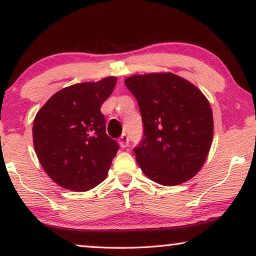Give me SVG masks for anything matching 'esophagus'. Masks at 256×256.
Instances as JSON below:
<instances>
[{
	"instance_id": "obj_1",
	"label": "esophagus",
	"mask_w": 256,
	"mask_h": 256,
	"mask_svg": "<svg viewBox=\"0 0 256 256\" xmlns=\"http://www.w3.org/2000/svg\"><path fill=\"white\" fill-rule=\"evenodd\" d=\"M118 144H120L121 148H127L129 144V138L126 134H122L121 138H118Z\"/></svg>"
}]
</instances>
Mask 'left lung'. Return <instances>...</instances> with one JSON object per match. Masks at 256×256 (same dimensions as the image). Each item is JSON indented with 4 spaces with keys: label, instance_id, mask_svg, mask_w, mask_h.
<instances>
[{
    "label": "left lung",
    "instance_id": "obj_1",
    "mask_svg": "<svg viewBox=\"0 0 256 256\" xmlns=\"http://www.w3.org/2000/svg\"><path fill=\"white\" fill-rule=\"evenodd\" d=\"M124 84L138 100L144 126V138L134 149L143 174L164 186L194 177L213 140V114L206 96L171 72L130 76Z\"/></svg>",
    "mask_w": 256,
    "mask_h": 256
}]
</instances>
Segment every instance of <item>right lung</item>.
<instances>
[{
  "instance_id": "add662e5",
  "label": "right lung",
  "mask_w": 256,
  "mask_h": 256,
  "mask_svg": "<svg viewBox=\"0 0 256 256\" xmlns=\"http://www.w3.org/2000/svg\"><path fill=\"white\" fill-rule=\"evenodd\" d=\"M116 82V76H107L65 87L34 116V152L45 172L59 186L84 192L107 177L118 144L106 134L100 108Z\"/></svg>"
}]
</instances>
